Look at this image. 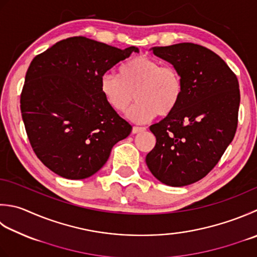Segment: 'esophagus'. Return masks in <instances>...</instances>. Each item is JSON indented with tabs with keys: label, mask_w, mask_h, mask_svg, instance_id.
Returning <instances> with one entry per match:
<instances>
[{
	"label": "esophagus",
	"mask_w": 257,
	"mask_h": 257,
	"mask_svg": "<svg viewBox=\"0 0 257 257\" xmlns=\"http://www.w3.org/2000/svg\"><path fill=\"white\" fill-rule=\"evenodd\" d=\"M146 132V128L145 127H135L133 128V134H139V133H144Z\"/></svg>",
	"instance_id": "34e87169"
}]
</instances>
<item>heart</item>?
<instances>
[{
    "label": "heart",
    "instance_id": "1",
    "mask_svg": "<svg viewBox=\"0 0 257 257\" xmlns=\"http://www.w3.org/2000/svg\"><path fill=\"white\" fill-rule=\"evenodd\" d=\"M100 92L113 111H127L135 98L138 100L128 111V118L143 123L156 114L173 113L182 101L184 81L173 65H163L153 58L140 55L119 68L118 77L104 73L100 78Z\"/></svg>",
    "mask_w": 257,
    "mask_h": 257
}]
</instances>
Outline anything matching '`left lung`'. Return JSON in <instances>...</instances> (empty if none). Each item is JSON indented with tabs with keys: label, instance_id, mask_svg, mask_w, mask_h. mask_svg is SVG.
I'll use <instances>...</instances> for the list:
<instances>
[{
	"label": "left lung",
	"instance_id": "left-lung-1",
	"mask_svg": "<svg viewBox=\"0 0 257 257\" xmlns=\"http://www.w3.org/2000/svg\"><path fill=\"white\" fill-rule=\"evenodd\" d=\"M153 52L182 74L184 94L173 113L149 127L156 145L146 164L162 183L182 187L204 178L232 143L238 80L219 55L199 44L156 47Z\"/></svg>",
	"mask_w": 257,
	"mask_h": 257
}]
</instances>
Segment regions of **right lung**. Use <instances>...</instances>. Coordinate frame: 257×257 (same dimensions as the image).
Here are the masks:
<instances>
[{"label":"right lung","instance_id":"obj_1","mask_svg":"<svg viewBox=\"0 0 257 257\" xmlns=\"http://www.w3.org/2000/svg\"><path fill=\"white\" fill-rule=\"evenodd\" d=\"M139 50L68 38L35 57L20 108L29 142L44 166L68 179L95 174L133 127L100 92V78Z\"/></svg>","mask_w":257,"mask_h":257}]
</instances>
